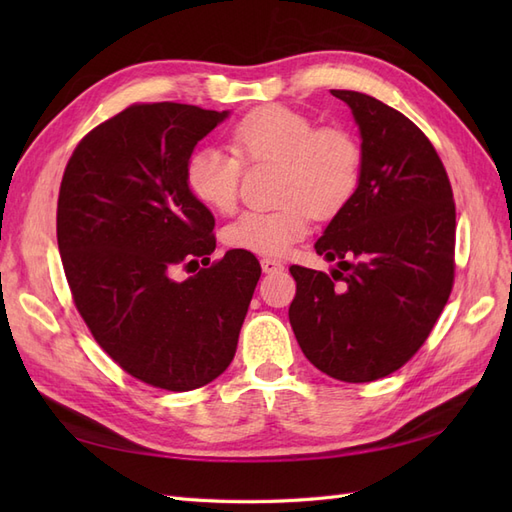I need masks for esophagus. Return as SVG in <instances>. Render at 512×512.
Wrapping results in <instances>:
<instances>
[{
	"instance_id": "esophagus-1",
	"label": "esophagus",
	"mask_w": 512,
	"mask_h": 512,
	"mask_svg": "<svg viewBox=\"0 0 512 512\" xmlns=\"http://www.w3.org/2000/svg\"><path fill=\"white\" fill-rule=\"evenodd\" d=\"M260 267H262V271H265V273H277V271L284 269L282 262L275 260V258H262L260 260Z\"/></svg>"
}]
</instances>
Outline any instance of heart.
<instances>
[{
  "instance_id": "b5f03b06",
  "label": "heart",
  "mask_w": 512,
  "mask_h": 512,
  "mask_svg": "<svg viewBox=\"0 0 512 512\" xmlns=\"http://www.w3.org/2000/svg\"><path fill=\"white\" fill-rule=\"evenodd\" d=\"M232 151L200 147L185 162V183L205 207L230 213L239 203L243 164L277 166L271 211H247L224 230L237 250L284 256L318 218H333L359 190L365 153L356 134L344 126L316 121L288 106H260L230 132Z\"/></svg>"
}]
</instances>
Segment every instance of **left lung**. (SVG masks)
Here are the masks:
<instances>
[{
    "mask_svg": "<svg viewBox=\"0 0 512 512\" xmlns=\"http://www.w3.org/2000/svg\"><path fill=\"white\" fill-rule=\"evenodd\" d=\"M331 94L359 123L363 179L316 243L343 271L292 265L288 316L322 374L374 382L412 359L451 297L455 200L438 151L406 115L359 91Z\"/></svg>",
    "mask_w": 512,
    "mask_h": 512,
    "instance_id": "1",
    "label": "left lung"
}]
</instances>
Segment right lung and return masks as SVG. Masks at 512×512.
Wrapping results in <instances>:
<instances>
[{
	"label": "right lung",
	"mask_w": 512,
	"mask_h": 512,
	"mask_svg": "<svg viewBox=\"0 0 512 512\" xmlns=\"http://www.w3.org/2000/svg\"><path fill=\"white\" fill-rule=\"evenodd\" d=\"M226 115L130 104L81 138L61 179L57 243L72 301L123 371L164 391L224 374L262 273L247 250L209 265L215 220L185 183L196 143ZM198 261L208 267L174 280Z\"/></svg>",
	"instance_id": "right-lung-1"
}]
</instances>
